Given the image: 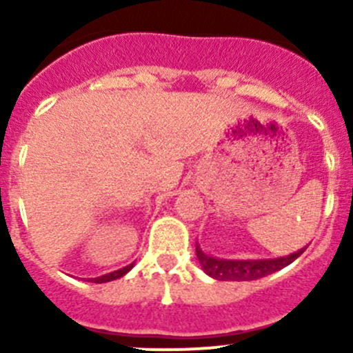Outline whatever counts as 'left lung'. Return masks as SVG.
<instances>
[{"label":"left lung","instance_id":"left-lung-1","mask_svg":"<svg viewBox=\"0 0 353 353\" xmlns=\"http://www.w3.org/2000/svg\"><path fill=\"white\" fill-rule=\"evenodd\" d=\"M304 251L305 248H302L288 256L272 259H220L206 254L196 244V256L203 272L212 279L222 280V282H249V280L268 276L279 270L285 268Z\"/></svg>","mask_w":353,"mask_h":353}]
</instances>
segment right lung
Wrapping results in <instances>:
<instances>
[{
  "instance_id": "1",
  "label": "right lung",
  "mask_w": 353,
  "mask_h": 353,
  "mask_svg": "<svg viewBox=\"0 0 353 353\" xmlns=\"http://www.w3.org/2000/svg\"><path fill=\"white\" fill-rule=\"evenodd\" d=\"M133 266H134V263H131V265L124 266V268H121V270H116V272H110V273H108V275L95 276V279H87V280H88V282H92V283H105V282H112V280H117V279H121V276L126 275V273L130 272V270L133 268Z\"/></svg>"
}]
</instances>
